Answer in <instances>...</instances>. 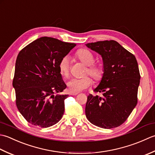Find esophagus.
<instances>
[{"label":"esophagus","mask_w":155,"mask_h":155,"mask_svg":"<svg viewBox=\"0 0 155 155\" xmlns=\"http://www.w3.org/2000/svg\"><path fill=\"white\" fill-rule=\"evenodd\" d=\"M69 94H70L71 96H75V95H77L78 93L77 92H70L69 93Z\"/></svg>","instance_id":"34e87169"}]
</instances>
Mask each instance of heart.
Instances as JSON below:
<instances>
[{
    "label": "heart",
    "mask_w": 155,
    "mask_h": 155,
    "mask_svg": "<svg viewBox=\"0 0 155 155\" xmlns=\"http://www.w3.org/2000/svg\"><path fill=\"white\" fill-rule=\"evenodd\" d=\"M76 57L80 61L87 66L85 70V75L88 74L92 77L95 81L102 80L104 75V68L101 65L94 64V56L89 50L81 49L76 52ZM60 74L64 78H68L69 74V59L65 56L60 60L59 64ZM92 83V80L89 76L81 78H72L68 83V90L71 92H78L86 89Z\"/></svg>",
    "instance_id": "b5f03b06"
}]
</instances>
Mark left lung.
Returning <instances> with one entry per match:
<instances>
[{
    "label": "left lung",
    "instance_id": "left-lung-1",
    "mask_svg": "<svg viewBox=\"0 0 155 155\" xmlns=\"http://www.w3.org/2000/svg\"><path fill=\"white\" fill-rule=\"evenodd\" d=\"M101 55L104 75L94 91L102 96H87L86 116L91 124L103 128L118 127L124 123L137 104L140 75L137 59L115 41L87 43Z\"/></svg>",
    "mask_w": 155,
    "mask_h": 155
}]
</instances>
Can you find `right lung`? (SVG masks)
<instances>
[{"instance_id": "right-lung-1", "label": "right lung", "mask_w": 155, "mask_h": 155, "mask_svg": "<svg viewBox=\"0 0 155 155\" xmlns=\"http://www.w3.org/2000/svg\"><path fill=\"white\" fill-rule=\"evenodd\" d=\"M75 45L43 37L18 53L12 86L18 111L30 124L47 128L61 119L68 95L60 94L67 86L59 64Z\"/></svg>"}]
</instances>
